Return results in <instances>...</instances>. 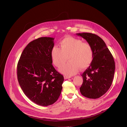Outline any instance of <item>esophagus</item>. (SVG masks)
Listing matches in <instances>:
<instances>
[{
	"mask_svg": "<svg viewBox=\"0 0 127 127\" xmlns=\"http://www.w3.org/2000/svg\"><path fill=\"white\" fill-rule=\"evenodd\" d=\"M64 79H68V78H71V77L68 76H64Z\"/></svg>",
	"mask_w": 127,
	"mask_h": 127,
	"instance_id": "obj_1",
	"label": "esophagus"
}]
</instances>
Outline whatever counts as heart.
I'll list each match as a JSON object with an SVG mask.
<instances>
[{"label": "heart", "mask_w": 127, "mask_h": 127, "mask_svg": "<svg viewBox=\"0 0 127 127\" xmlns=\"http://www.w3.org/2000/svg\"><path fill=\"white\" fill-rule=\"evenodd\" d=\"M60 48L53 47L51 56L52 62L57 67H61L67 61L69 62L59 69L62 74L68 76L74 75L79 68L83 69L92 63L94 53L92 46L82 40L71 36H67L60 42Z\"/></svg>", "instance_id": "obj_1"}]
</instances>
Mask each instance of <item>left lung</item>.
Masks as SVG:
<instances>
[{
	"label": "left lung",
	"instance_id": "8db88e82",
	"mask_svg": "<svg viewBox=\"0 0 127 127\" xmlns=\"http://www.w3.org/2000/svg\"><path fill=\"white\" fill-rule=\"evenodd\" d=\"M92 47L94 57L89 67L82 74L83 83L80 88L85 97L97 99L110 89L114 78V58L103 39L91 33H77Z\"/></svg>",
	"mask_w": 127,
	"mask_h": 127
}]
</instances>
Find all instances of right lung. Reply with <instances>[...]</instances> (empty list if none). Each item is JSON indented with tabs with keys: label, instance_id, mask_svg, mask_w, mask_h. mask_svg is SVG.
Listing matches in <instances>:
<instances>
[{
	"label": "right lung",
	"instance_id": "add662e5",
	"mask_svg": "<svg viewBox=\"0 0 127 127\" xmlns=\"http://www.w3.org/2000/svg\"><path fill=\"white\" fill-rule=\"evenodd\" d=\"M54 38L42 37L30 42L23 50L17 66V79L24 94L42 106L57 101L64 77L53 67L51 53Z\"/></svg>",
	"mask_w": 127,
	"mask_h": 127
}]
</instances>
